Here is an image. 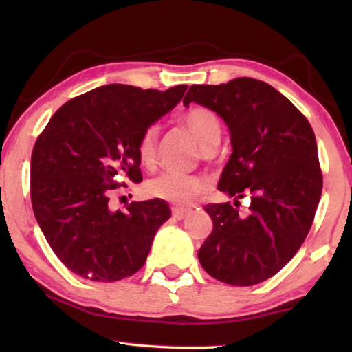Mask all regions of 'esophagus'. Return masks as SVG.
Wrapping results in <instances>:
<instances>
[{"label": "esophagus", "instance_id": "34e87169", "mask_svg": "<svg viewBox=\"0 0 352 352\" xmlns=\"http://www.w3.org/2000/svg\"><path fill=\"white\" fill-rule=\"evenodd\" d=\"M189 214H190L189 210H180V208H174V210H172V217L175 220H183L184 217H188Z\"/></svg>", "mask_w": 352, "mask_h": 352}]
</instances>
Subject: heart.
<instances>
[{"label":"heart","instance_id":"heart-1","mask_svg":"<svg viewBox=\"0 0 352 352\" xmlns=\"http://www.w3.org/2000/svg\"><path fill=\"white\" fill-rule=\"evenodd\" d=\"M182 122L199 142L204 152L219 146L220 138H222V126H220L219 118L211 110L204 109V107H194L184 113ZM157 127H148L141 133L138 144H136L140 163L147 169L153 168L157 162ZM206 190L208 182L200 175H180L164 172L147 183V192L152 197L166 200L178 206L194 204Z\"/></svg>","mask_w":352,"mask_h":352}]
</instances>
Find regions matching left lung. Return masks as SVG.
I'll return each instance as SVG.
<instances>
[{
    "label": "left lung",
    "mask_w": 352,
    "mask_h": 352,
    "mask_svg": "<svg viewBox=\"0 0 352 352\" xmlns=\"http://www.w3.org/2000/svg\"><path fill=\"white\" fill-rule=\"evenodd\" d=\"M195 102L223 119L233 153L217 188L234 206L243 193L247 217L226 204L204 206L212 231L199 250L208 275L231 285H254L294 258L311 230L323 189L317 141L302 113L269 83L237 77L220 85H192Z\"/></svg>",
    "instance_id": "left-lung-1"
}]
</instances>
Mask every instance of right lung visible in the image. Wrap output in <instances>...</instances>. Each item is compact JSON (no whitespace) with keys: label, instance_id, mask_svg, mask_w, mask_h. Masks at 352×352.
Returning <instances> with one entry per match:
<instances>
[{"label":"right lung","instance_id":"right-lung-1","mask_svg":"<svg viewBox=\"0 0 352 352\" xmlns=\"http://www.w3.org/2000/svg\"><path fill=\"white\" fill-rule=\"evenodd\" d=\"M188 85L166 91L110 83L68 100L50 119L31 158V200L52 252L85 279L113 283L138 272L160 226L164 200L111 210L118 174L142 180L141 133L180 102Z\"/></svg>","mask_w":352,"mask_h":352}]
</instances>
